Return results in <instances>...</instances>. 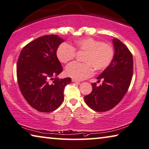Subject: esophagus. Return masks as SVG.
<instances>
[{
    "mask_svg": "<svg viewBox=\"0 0 149 149\" xmlns=\"http://www.w3.org/2000/svg\"><path fill=\"white\" fill-rule=\"evenodd\" d=\"M72 82H76V83H79V82L78 80H77V79H74V78L72 79Z\"/></svg>",
    "mask_w": 149,
    "mask_h": 149,
    "instance_id": "1",
    "label": "esophagus"
}]
</instances>
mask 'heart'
<instances>
[{
    "label": "heart",
    "mask_w": 149,
    "mask_h": 149,
    "mask_svg": "<svg viewBox=\"0 0 149 149\" xmlns=\"http://www.w3.org/2000/svg\"><path fill=\"white\" fill-rule=\"evenodd\" d=\"M84 52L83 60L85 63L73 62L65 69L67 76L77 80H82L92 76L95 70L102 71L109 66L114 57V49L110 43H103L92 37H86L77 40L75 46L68 43H61L56 51L59 61L67 63L75 56L76 52Z\"/></svg>",
    "instance_id": "obj_1"
}]
</instances>
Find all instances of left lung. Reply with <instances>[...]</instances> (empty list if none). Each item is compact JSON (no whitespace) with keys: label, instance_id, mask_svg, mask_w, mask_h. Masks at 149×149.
I'll return each mask as SVG.
<instances>
[{"label":"left lung","instance_id":"left-lung-1","mask_svg":"<svg viewBox=\"0 0 149 149\" xmlns=\"http://www.w3.org/2000/svg\"><path fill=\"white\" fill-rule=\"evenodd\" d=\"M114 57L110 65L97 77V86L92 83V92L84 97L87 105L96 112H106L115 107L127 92L133 74L132 55L118 39H113Z\"/></svg>","mask_w":149,"mask_h":149}]
</instances>
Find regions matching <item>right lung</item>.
Instances as JSON below:
<instances>
[{
  "label": "right lung",
  "mask_w": 149,
  "mask_h": 149,
  "mask_svg": "<svg viewBox=\"0 0 149 149\" xmlns=\"http://www.w3.org/2000/svg\"><path fill=\"white\" fill-rule=\"evenodd\" d=\"M64 40L56 35L40 37L26 45L17 64V76L22 95L28 104L41 112H51L63 102L70 77H56L63 71L56 51Z\"/></svg>",
  "instance_id": "add662e5"
}]
</instances>
